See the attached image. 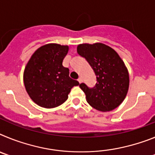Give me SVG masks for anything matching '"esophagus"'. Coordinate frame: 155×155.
Segmentation results:
<instances>
[{"label":"esophagus","instance_id":"esophagus-1","mask_svg":"<svg viewBox=\"0 0 155 155\" xmlns=\"http://www.w3.org/2000/svg\"><path fill=\"white\" fill-rule=\"evenodd\" d=\"M78 81L79 83H81V82H82V78H79L78 79Z\"/></svg>","mask_w":155,"mask_h":155}]
</instances>
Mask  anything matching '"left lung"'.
<instances>
[{"mask_svg":"<svg viewBox=\"0 0 155 155\" xmlns=\"http://www.w3.org/2000/svg\"><path fill=\"white\" fill-rule=\"evenodd\" d=\"M77 51L96 75L97 83L92 88L84 83L79 85L85 93L87 103L101 112L118 107L125 99L130 84L128 70L118 53L101 42L79 44Z\"/></svg>","mask_w":155,"mask_h":155,"instance_id":"obj_1","label":"left lung"}]
</instances>
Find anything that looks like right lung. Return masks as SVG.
Masks as SVG:
<instances>
[{"mask_svg": "<svg viewBox=\"0 0 155 155\" xmlns=\"http://www.w3.org/2000/svg\"><path fill=\"white\" fill-rule=\"evenodd\" d=\"M69 46L49 43L37 49L27 63L23 81L31 99L41 107L51 109L64 103L79 82L69 77L63 66Z\"/></svg>", "mask_w": 155, "mask_h": 155, "instance_id": "obj_1", "label": "right lung"}]
</instances>
